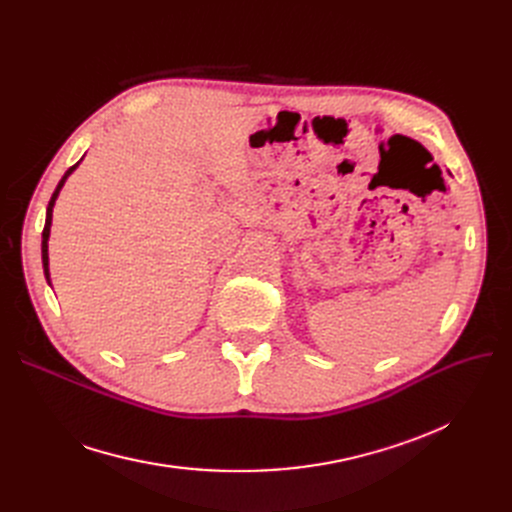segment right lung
I'll use <instances>...</instances> for the list:
<instances>
[{
	"instance_id": "1",
	"label": "right lung",
	"mask_w": 512,
	"mask_h": 512,
	"mask_svg": "<svg viewBox=\"0 0 512 512\" xmlns=\"http://www.w3.org/2000/svg\"><path fill=\"white\" fill-rule=\"evenodd\" d=\"M78 164H74L64 176H62V180L58 182V186H56V191H53V195H51V201H49V205H47V215H45V228H43V240H41V255H43V270H45V278L49 280V257H47V240H49V228H51V211H53V203H56V199H58V195H60V191H62V186H64V182H66V178L72 174V170L76 168Z\"/></svg>"
}]
</instances>
